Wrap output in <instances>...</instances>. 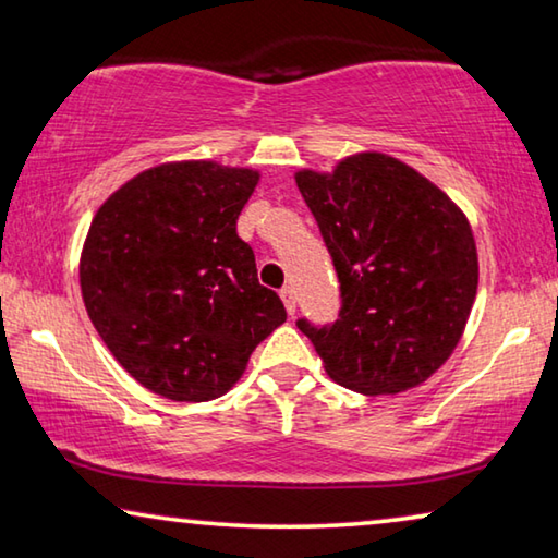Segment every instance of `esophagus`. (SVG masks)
<instances>
[{"mask_svg":"<svg viewBox=\"0 0 558 558\" xmlns=\"http://www.w3.org/2000/svg\"><path fill=\"white\" fill-rule=\"evenodd\" d=\"M279 296H281V302H284L287 312H289V314H294V312H296V296H294V289H291V287H284V289L279 291Z\"/></svg>","mask_w":558,"mask_h":558,"instance_id":"esophagus-1","label":"esophagus"}]
</instances>
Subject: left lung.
Listing matches in <instances>:
<instances>
[{
	"instance_id": "8db88e82",
	"label": "left lung",
	"mask_w": 558,
	"mask_h": 558,
	"mask_svg": "<svg viewBox=\"0 0 558 558\" xmlns=\"http://www.w3.org/2000/svg\"><path fill=\"white\" fill-rule=\"evenodd\" d=\"M296 186L333 259L341 312L331 327L296 322L333 381L366 397L424 384L464 337L478 287L466 214L414 167L356 151Z\"/></svg>"
}]
</instances>
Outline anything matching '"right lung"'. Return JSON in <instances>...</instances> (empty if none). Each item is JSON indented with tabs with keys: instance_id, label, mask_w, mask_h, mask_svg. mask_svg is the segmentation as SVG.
<instances>
[{
	"instance_id": "1",
	"label": "right lung",
	"mask_w": 558,
	"mask_h": 558,
	"mask_svg": "<svg viewBox=\"0 0 558 558\" xmlns=\"http://www.w3.org/2000/svg\"><path fill=\"white\" fill-rule=\"evenodd\" d=\"M259 177L209 159L167 161L94 214L80 259L84 306L111 356L159 397H221L287 322L236 234Z\"/></svg>"
}]
</instances>
